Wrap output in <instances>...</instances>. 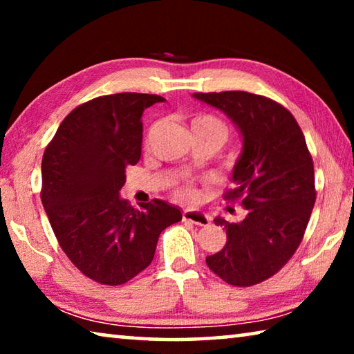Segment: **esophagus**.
Returning a JSON list of instances; mask_svg holds the SVG:
<instances>
[{"mask_svg":"<svg viewBox=\"0 0 354 354\" xmlns=\"http://www.w3.org/2000/svg\"><path fill=\"white\" fill-rule=\"evenodd\" d=\"M183 220L190 221V223H194V225H200V226H207L209 223H211L209 215H206L201 211H194V209H187V211H184Z\"/></svg>","mask_w":354,"mask_h":354,"instance_id":"34e87169","label":"esophagus"}]
</instances>
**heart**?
I'll use <instances>...</instances> for the list:
<instances>
[{
    "mask_svg": "<svg viewBox=\"0 0 354 354\" xmlns=\"http://www.w3.org/2000/svg\"><path fill=\"white\" fill-rule=\"evenodd\" d=\"M192 129L196 131V133L217 134L223 140L227 136L226 123L221 118L211 115V113H200V115H196L194 120H192ZM176 195L183 196V198H187V200H194L196 196V192L194 187H192V185L184 184L176 190Z\"/></svg>",
    "mask_w": 354,
    "mask_h": 354,
    "instance_id": "1",
    "label": "heart"
}]
</instances>
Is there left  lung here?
Instances as JSON below:
<instances>
[{
	"label": "left lung",
	"instance_id": "obj_1",
	"mask_svg": "<svg viewBox=\"0 0 354 354\" xmlns=\"http://www.w3.org/2000/svg\"><path fill=\"white\" fill-rule=\"evenodd\" d=\"M223 111L243 136L226 201H242L247 217L225 226L226 245L206 257L225 283L250 287L278 273L303 241L315 203L314 162L303 131L283 104L242 91L194 93Z\"/></svg>",
	"mask_w": 354,
	"mask_h": 354
}]
</instances>
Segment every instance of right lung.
Masks as SVG:
<instances>
[{"label":"right lung","mask_w":354,"mask_h":354,"mask_svg":"<svg viewBox=\"0 0 354 354\" xmlns=\"http://www.w3.org/2000/svg\"><path fill=\"white\" fill-rule=\"evenodd\" d=\"M159 95L93 98L64 118L41 159V203L59 245L87 278L122 286L151 263L158 239L183 218L162 200L140 209L120 198L142 154V113Z\"/></svg>","instance_id":"obj_1"}]
</instances>
